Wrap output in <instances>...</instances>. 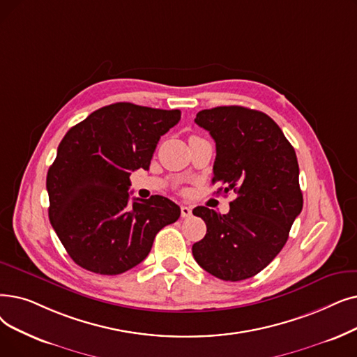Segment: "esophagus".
<instances>
[{
  "label": "esophagus",
  "mask_w": 357,
  "mask_h": 357,
  "mask_svg": "<svg viewBox=\"0 0 357 357\" xmlns=\"http://www.w3.org/2000/svg\"><path fill=\"white\" fill-rule=\"evenodd\" d=\"M181 215L183 217V219H190V217L192 215V210L187 206H181Z\"/></svg>",
  "instance_id": "1"
}]
</instances>
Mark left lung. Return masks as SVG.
<instances>
[{"label": "left lung", "instance_id": "8db88e82", "mask_svg": "<svg viewBox=\"0 0 357 357\" xmlns=\"http://www.w3.org/2000/svg\"><path fill=\"white\" fill-rule=\"evenodd\" d=\"M197 126L215 142L213 183L236 192L227 214L195 207L207 234L192 245L195 261L226 282H239L264 270L287 242L301 214L296 153L280 127L264 112L243 106L199 111Z\"/></svg>", "mask_w": 357, "mask_h": 357}]
</instances>
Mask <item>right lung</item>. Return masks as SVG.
<instances>
[{
  "instance_id": "1",
  "label": "right lung",
  "mask_w": 357,
  "mask_h": 357,
  "mask_svg": "<svg viewBox=\"0 0 357 357\" xmlns=\"http://www.w3.org/2000/svg\"><path fill=\"white\" fill-rule=\"evenodd\" d=\"M181 111L112 103L68 130L46 176L50 220L80 267L116 275L149 255L158 231L181 208L162 195L130 203V175L149 169L160 137Z\"/></svg>"
}]
</instances>
